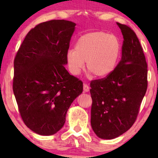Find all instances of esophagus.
I'll return each instance as SVG.
<instances>
[{"label":"esophagus","instance_id":"1","mask_svg":"<svg viewBox=\"0 0 158 158\" xmlns=\"http://www.w3.org/2000/svg\"><path fill=\"white\" fill-rule=\"evenodd\" d=\"M89 89H90V87H89V86H88V85H87V84H85V83H84L83 84V90H84V91L88 92V90H89Z\"/></svg>","mask_w":158,"mask_h":158}]
</instances>
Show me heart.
I'll use <instances>...</instances> for the list:
<instances>
[{
	"label": "heart",
	"mask_w": 158,
	"mask_h": 158,
	"mask_svg": "<svg viewBox=\"0 0 158 158\" xmlns=\"http://www.w3.org/2000/svg\"><path fill=\"white\" fill-rule=\"evenodd\" d=\"M121 54L117 36L104 31L90 32L77 40L75 49H69L66 59L70 72L78 75L86 67L95 76L106 77L113 72Z\"/></svg>",
	"instance_id": "b5f03b06"
}]
</instances>
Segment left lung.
I'll return each instance as SVG.
<instances>
[{
  "label": "left lung",
  "instance_id": "left-lung-1",
  "mask_svg": "<svg viewBox=\"0 0 158 158\" xmlns=\"http://www.w3.org/2000/svg\"><path fill=\"white\" fill-rule=\"evenodd\" d=\"M116 24L124 38L122 60L111 74L90 84V124L96 135L106 139L131 128L148 88V64L139 41L128 26Z\"/></svg>",
  "mask_w": 158,
  "mask_h": 158
}]
</instances>
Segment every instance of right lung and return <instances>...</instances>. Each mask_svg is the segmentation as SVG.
I'll list each match as a JSON object with an SVG mask.
<instances>
[{
  "label": "right lung",
  "mask_w": 158,
  "mask_h": 158,
  "mask_svg": "<svg viewBox=\"0 0 158 158\" xmlns=\"http://www.w3.org/2000/svg\"><path fill=\"white\" fill-rule=\"evenodd\" d=\"M75 23L51 20L28 32L15 57L13 90L23 122L40 135L57 132L83 92V82L64 64Z\"/></svg>",
  "instance_id": "1"
}]
</instances>
